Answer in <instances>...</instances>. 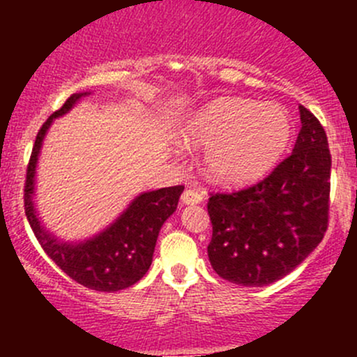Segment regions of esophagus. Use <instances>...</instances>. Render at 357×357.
Returning a JSON list of instances; mask_svg holds the SVG:
<instances>
[{"label":"esophagus","instance_id":"obj_1","mask_svg":"<svg viewBox=\"0 0 357 357\" xmlns=\"http://www.w3.org/2000/svg\"><path fill=\"white\" fill-rule=\"evenodd\" d=\"M204 200V197H202L200 192H197V190H185V193L181 195V204L183 205H195V204H200V202Z\"/></svg>","mask_w":357,"mask_h":357}]
</instances>
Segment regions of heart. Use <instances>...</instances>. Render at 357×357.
I'll list each match as a JSON object with an SVG mask.
<instances>
[{"label":"heart","mask_w":357,"mask_h":357,"mask_svg":"<svg viewBox=\"0 0 357 357\" xmlns=\"http://www.w3.org/2000/svg\"><path fill=\"white\" fill-rule=\"evenodd\" d=\"M290 119L275 103L218 98L197 110L183 128V145L208 149L205 169L222 185H247L278 162L290 138Z\"/></svg>","instance_id":"b5f03b06"}]
</instances>
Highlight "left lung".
<instances>
[{
	"label": "left lung",
	"mask_w": 357,
	"mask_h": 357,
	"mask_svg": "<svg viewBox=\"0 0 357 357\" xmlns=\"http://www.w3.org/2000/svg\"><path fill=\"white\" fill-rule=\"evenodd\" d=\"M294 152L262 181L233 193H212L208 261L221 278L266 287L294 271L325 236L330 207L328 139L318 119L298 105Z\"/></svg>",
	"instance_id": "left-lung-1"
}]
</instances>
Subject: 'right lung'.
I'll return each mask as SVG.
<instances>
[{"label":"right lung","mask_w":357,"mask_h":357,"mask_svg":"<svg viewBox=\"0 0 357 357\" xmlns=\"http://www.w3.org/2000/svg\"><path fill=\"white\" fill-rule=\"evenodd\" d=\"M88 95L89 93L72 95L63 103L62 109L53 112L39 129L27 165L24 207L29 225L38 242L41 243L43 250L67 276L86 289L117 291L135 285L146 275L152 264L158 231L178 207L185 186H169V188L139 193L110 226L84 242H60L53 233H50L41 225V219L32 202L36 167H38L43 139L53 119L66 115L82 96Z\"/></svg>","instance_id":"add662e5"}]
</instances>
